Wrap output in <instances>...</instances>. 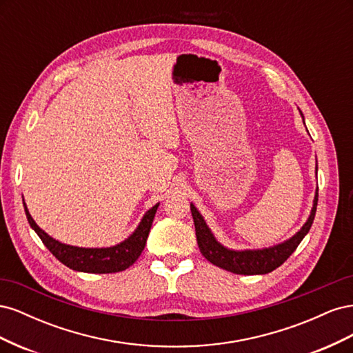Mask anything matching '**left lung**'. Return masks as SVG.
Listing matches in <instances>:
<instances>
[{
	"instance_id": "obj_1",
	"label": "left lung",
	"mask_w": 353,
	"mask_h": 353,
	"mask_svg": "<svg viewBox=\"0 0 353 353\" xmlns=\"http://www.w3.org/2000/svg\"><path fill=\"white\" fill-rule=\"evenodd\" d=\"M316 205H318V190L315 193L314 208L311 210V215H309L307 221L305 222V225L301 228V231L296 232L290 240H287L281 244H276L274 248H268V249L241 250V252L223 248V245L213 237L212 231L206 225L205 219H203V216L194 208V205H190V208H191V215H193L194 227H196L199 249L201 254L205 256L210 263L219 266L222 270L231 271L234 274L258 275V274H268L276 270L280 265H283L288 258H290V254L297 249V245L301 244L303 237L312 227Z\"/></svg>"
}]
</instances>
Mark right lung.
<instances>
[{"label":"right lung","instance_id":"add662e5","mask_svg":"<svg viewBox=\"0 0 353 353\" xmlns=\"http://www.w3.org/2000/svg\"><path fill=\"white\" fill-rule=\"evenodd\" d=\"M26 218L29 221V225L34 228L38 234V237L46 244V248L52 253V256L63 263L69 266L73 271L81 272H90V274H112L125 271L140 258L141 252L145 248V241L150 232L152 223L156 215V210L159 205L153 206L148 210L144 218L141 219L138 228L121 244H116L113 248H101V249H85L77 248V245H69L65 243H60L50 237L47 232L42 231L35 221L32 219L30 213L25 205Z\"/></svg>","mask_w":353,"mask_h":353}]
</instances>
